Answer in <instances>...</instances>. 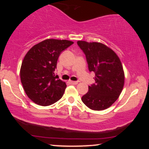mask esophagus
Here are the masks:
<instances>
[{"mask_svg":"<svg viewBox=\"0 0 149 149\" xmlns=\"http://www.w3.org/2000/svg\"><path fill=\"white\" fill-rule=\"evenodd\" d=\"M69 83L71 85H77L78 82L77 81H72V80H69Z\"/></svg>","mask_w":149,"mask_h":149,"instance_id":"1","label":"esophagus"}]
</instances>
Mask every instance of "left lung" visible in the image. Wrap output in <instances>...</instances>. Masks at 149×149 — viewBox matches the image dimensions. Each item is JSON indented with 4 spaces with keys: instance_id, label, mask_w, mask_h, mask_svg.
<instances>
[{
    "instance_id": "left-lung-1",
    "label": "left lung",
    "mask_w": 149,
    "mask_h": 149,
    "mask_svg": "<svg viewBox=\"0 0 149 149\" xmlns=\"http://www.w3.org/2000/svg\"><path fill=\"white\" fill-rule=\"evenodd\" d=\"M86 57L89 71L95 73V83L88 87L82 102L90 109L102 111L118 100L124 86L125 74L119 57L101 42H77Z\"/></svg>"
}]
</instances>
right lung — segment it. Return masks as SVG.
Wrapping results in <instances>:
<instances>
[{"label": "right lung", "mask_w": 149, "mask_h": 149, "mask_svg": "<svg viewBox=\"0 0 149 149\" xmlns=\"http://www.w3.org/2000/svg\"><path fill=\"white\" fill-rule=\"evenodd\" d=\"M73 43L67 40L47 39L26 54L20 78L26 94L34 103L46 107L62 97L66 85L54 75V71L61 52Z\"/></svg>", "instance_id": "add662e5"}]
</instances>
